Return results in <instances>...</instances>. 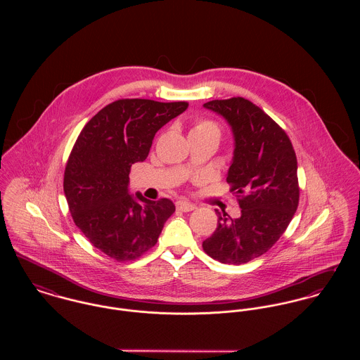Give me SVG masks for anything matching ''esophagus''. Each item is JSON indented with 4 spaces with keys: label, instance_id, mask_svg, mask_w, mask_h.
<instances>
[{
    "label": "esophagus",
    "instance_id": "1",
    "mask_svg": "<svg viewBox=\"0 0 360 360\" xmlns=\"http://www.w3.org/2000/svg\"><path fill=\"white\" fill-rule=\"evenodd\" d=\"M176 207H177L179 210H181V212H191V210H194L197 206L194 205V204H190V202H186V201H177V202H176Z\"/></svg>",
    "mask_w": 360,
    "mask_h": 360
}]
</instances>
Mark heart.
I'll return each instance as SVG.
<instances>
[{"mask_svg":"<svg viewBox=\"0 0 360 360\" xmlns=\"http://www.w3.org/2000/svg\"><path fill=\"white\" fill-rule=\"evenodd\" d=\"M191 133H198V134H214L220 139V129L217 127L216 123L206 120V119H200L195 122Z\"/></svg>","mask_w":360,"mask_h":360,"instance_id":"heart-1","label":"heart"}]
</instances>
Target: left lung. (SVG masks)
<instances>
[{"label": "left lung", "mask_w": 360, "mask_h": 360, "mask_svg": "<svg viewBox=\"0 0 360 360\" xmlns=\"http://www.w3.org/2000/svg\"><path fill=\"white\" fill-rule=\"evenodd\" d=\"M223 116L234 136L227 183L241 216L217 213V227L202 243L221 263L243 264L266 254L283 236L300 202L297 155L287 133L255 103L233 97L204 103Z\"/></svg>", "instance_id": "left-lung-1"}]
</instances>
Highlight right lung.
Here are the masks:
<instances>
[{
	"mask_svg": "<svg viewBox=\"0 0 360 360\" xmlns=\"http://www.w3.org/2000/svg\"><path fill=\"white\" fill-rule=\"evenodd\" d=\"M188 103L117 100L83 127L69 155L63 191L75 224L115 260H133L150 251L176 210L167 198L150 201L129 194V173L147 159L156 131Z\"/></svg>",
	"mask_w": 360,
	"mask_h": 360,
	"instance_id": "1",
	"label": "right lung"
}]
</instances>
